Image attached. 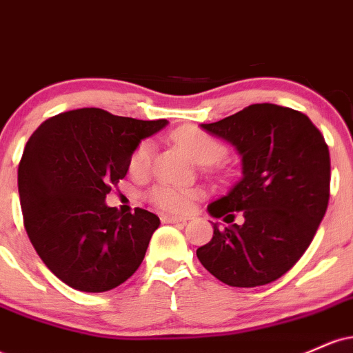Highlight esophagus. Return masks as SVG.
<instances>
[{
	"instance_id": "34e87169",
	"label": "esophagus",
	"mask_w": 353,
	"mask_h": 353,
	"mask_svg": "<svg viewBox=\"0 0 353 353\" xmlns=\"http://www.w3.org/2000/svg\"><path fill=\"white\" fill-rule=\"evenodd\" d=\"M161 221L164 222V224H185V222L189 221L188 217H176V216H163L161 217Z\"/></svg>"
}]
</instances>
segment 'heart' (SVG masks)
<instances>
[{
	"instance_id": "1",
	"label": "heart",
	"mask_w": 353,
	"mask_h": 353,
	"mask_svg": "<svg viewBox=\"0 0 353 353\" xmlns=\"http://www.w3.org/2000/svg\"><path fill=\"white\" fill-rule=\"evenodd\" d=\"M176 141L189 154L194 163L201 165H210L221 161L225 154V148L221 141L212 137L208 132L196 128H184L176 132ZM154 156V144L151 141H143L129 159V171L134 176H143L151 168V161ZM197 192L194 189L177 188V185L161 184L156 185L149 192L151 199L157 208L169 210V212H184L190 208L194 197Z\"/></svg>"
}]
</instances>
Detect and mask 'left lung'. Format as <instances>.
<instances>
[{"instance_id":"8db88e82","label":"left lung","mask_w":353,"mask_h":353,"mask_svg":"<svg viewBox=\"0 0 353 353\" xmlns=\"http://www.w3.org/2000/svg\"><path fill=\"white\" fill-rule=\"evenodd\" d=\"M236 148L242 177L208 205L214 236L197 259L230 287H259L277 281L302 257L325 216L330 156L323 136L295 109L252 104L236 114L201 124ZM245 224H233V212Z\"/></svg>"}]
</instances>
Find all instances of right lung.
<instances>
[{
	"instance_id": "obj_1",
	"label": "right lung",
	"mask_w": 353,
	"mask_h": 353,
	"mask_svg": "<svg viewBox=\"0 0 353 353\" xmlns=\"http://www.w3.org/2000/svg\"><path fill=\"white\" fill-rule=\"evenodd\" d=\"M168 124L84 108L44 121L30 137L18 168L24 228L66 285L106 292L139 269L159 217L145 209L121 214L106 196L141 141Z\"/></svg>"
}]
</instances>
